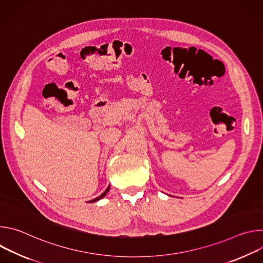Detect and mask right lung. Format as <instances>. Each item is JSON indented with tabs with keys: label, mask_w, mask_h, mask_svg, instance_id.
<instances>
[{
	"label": "right lung",
	"mask_w": 263,
	"mask_h": 263,
	"mask_svg": "<svg viewBox=\"0 0 263 263\" xmlns=\"http://www.w3.org/2000/svg\"><path fill=\"white\" fill-rule=\"evenodd\" d=\"M109 187H110V186H108V187H107V190H106V191H105V192H104V193H103V194H102V195H101V196H100V197H98V198H96V199H93V200H91V201H89V203H92V202H97V201H99V200H100V199H102V198H104V197H105V196H106V194H107V193H108V191H109Z\"/></svg>",
	"instance_id": "1"
}]
</instances>
